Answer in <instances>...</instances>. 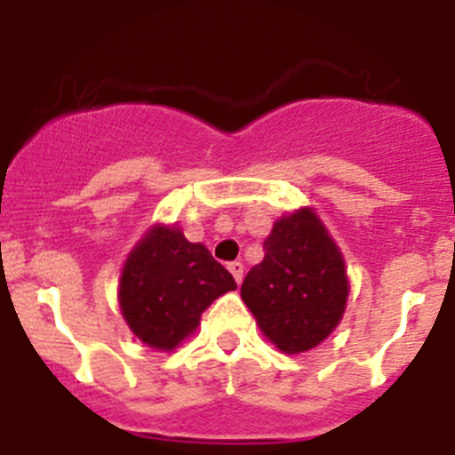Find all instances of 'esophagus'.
I'll return each mask as SVG.
<instances>
[{
    "label": "esophagus",
    "mask_w": 455,
    "mask_h": 455,
    "mask_svg": "<svg viewBox=\"0 0 455 455\" xmlns=\"http://www.w3.org/2000/svg\"><path fill=\"white\" fill-rule=\"evenodd\" d=\"M228 268H230V273L235 275L236 283H241V277H243V264L241 262H230L228 264Z\"/></svg>",
    "instance_id": "esophagus-1"
}]
</instances>
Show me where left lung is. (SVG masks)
Listing matches in <instances>:
<instances>
[{"label": "left lung", "mask_w": 455, "mask_h": 455, "mask_svg": "<svg viewBox=\"0 0 455 455\" xmlns=\"http://www.w3.org/2000/svg\"><path fill=\"white\" fill-rule=\"evenodd\" d=\"M347 262L312 207L273 223L264 259L248 271L241 299L259 331L287 355L319 347L347 312Z\"/></svg>", "instance_id": "8db88e82"}]
</instances>
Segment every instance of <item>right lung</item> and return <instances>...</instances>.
I'll return each instance as SVG.
<instances>
[{"instance_id":"right-lung-1","label":"right lung","mask_w":455,"mask_h":455,"mask_svg":"<svg viewBox=\"0 0 455 455\" xmlns=\"http://www.w3.org/2000/svg\"><path fill=\"white\" fill-rule=\"evenodd\" d=\"M232 289L235 277L203 243H191L178 225L155 223L124 259L118 303L143 344L172 351L198 331L204 309Z\"/></svg>"}]
</instances>
